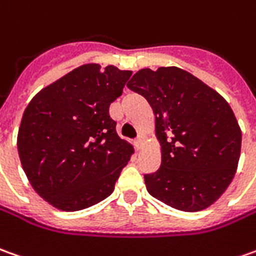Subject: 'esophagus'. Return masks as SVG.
I'll return each instance as SVG.
<instances>
[{
	"mask_svg": "<svg viewBox=\"0 0 256 256\" xmlns=\"http://www.w3.org/2000/svg\"><path fill=\"white\" fill-rule=\"evenodd\" d=\"M134 146L136 149H140V146H142V138H136V140H134Z\"/></svg>",
	"mask_w": 256,
	"mask_h": 256,
	"instance_id": "obj_1",
	"label": "esophagus"
}]
</instances>
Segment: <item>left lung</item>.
Instances as JSON below:
<instances>
[{"label": "left lung", "instance_id": "left-lung-1", "mask_svg": "<svg viewBox=\"0 0 256 256\" xmlns=\"http://www.w3.org/2000/svg\"><path fill=\"white\" fill-rule=\"evenodd\" d=\"M126 87L155 114L162 162L144 174L149 194L182 212L212 206L234 178L241 130L228 102L179 68H142Z\"/></svg>", "mask_w": 256, "mask_h": 256}]
</instances>
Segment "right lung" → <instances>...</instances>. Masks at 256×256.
I'll return each instance as SVG.
<instances>
[{
    "instance_id": "obj_1",
    "label": "right lung",
    "mask_w": 256,
    "mask_h": 256,
    "mask_svg": "<svg viewBox=\"0 0 256 256\" xmlns=\"http://www.w3.org/2000/svg\"><path fill=\"white\" fill-rule=\"evenodd\" d=\"M131 74L83 64L28 104L18 132L20 164L36 193L53 207L83 210L114 192L134 150L118 136L108 108Z\"/></svg>"
}]
</instances>
